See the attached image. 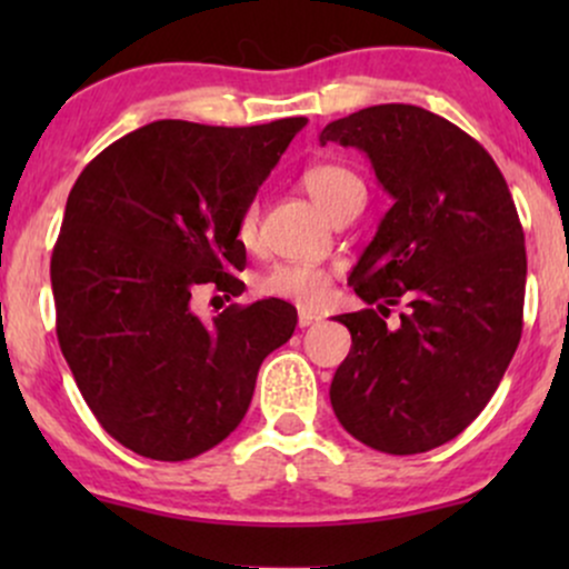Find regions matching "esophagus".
Masks as SVG:
<instances>
[{"label":"esophagus","mask_w":569,"mask_h":569,"mask_svg":"<svg viewBox=\"0 0 569 569\" xmlns=\"http://www.w3.org/2000/svg\"><path fill=\"white\" fill-rule=\"evenodd\" d=\"M318 321H321V316H318V312L299 310V326H302V329H307V326H312V323H318Z\"/></svg>","instance_id":"esophagus-1"}]
</instances>
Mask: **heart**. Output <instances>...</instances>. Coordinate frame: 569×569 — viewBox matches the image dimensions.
<instances>
[{"instance_id":"b5f03b06","label":"heart","mask_w":569,"mask_h":569,"mask_svg":"<svg viewBox=\"0 0 569 569\" xmlns=\"http://www.w3.org/2000/svg\"><path fill=\"white\" fill-rule=\"evenodd\" d=\"M302 184L307 189L316 206L329 217L331 211L342 202L352 189H361V179L345 166H335V162H321V166L307 168L302 176ZM259 230V206L248 202L238 217V243L243 248H253L257 243ZM331 272L321 264H307V262H278L267 267L262 276L257 278V291L262 297L286 299V302L316 307L321 305L329 293Z\"/></svg>"}]
</instances>
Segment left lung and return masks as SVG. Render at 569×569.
Instances as JSON below:
<instances>
[{
  "label": "left lung",
  "mask_w": 569,
  "mask_h": 569,
  "mask_svg": "<svg viewBox=\"0 0 569 569\" xmlns=\"http://www.w3.org/2000/svg\"><path fill=\"white\" fill-rule=\"evenodd\" d=\"M331 141L367 152L393 198L350 272L352 291L377 307L337 318L352 345L331 407L371 449L428 452L479 417L519 348L525 230L487 149L428 109H361L321 130ZM398 301L408 310L390 330Z\"/></svg>",
  "instance_id": "obj_1"
}]
</instances>
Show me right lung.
Here are the masks:
<instances>
[{"label": "right lung", "mask_w": 569, "mask_h": 569, "mask_svg": "<svg viewBox=\"0 0 569 569\" xmlns=\"http://www.w3.org/2000/svg\"><path fill=\"white\" fill-rule=\"evenodd\" d=\"M305 126L149 122L71 187L50 259L58 345L96 420L136 455L179 462L224 441L262 361L291 339L297 310L283 299L206 323L192 293L243 291L238 217Z\"/></svg>", "instance_id": "right-lung-1"}]
</instances>
